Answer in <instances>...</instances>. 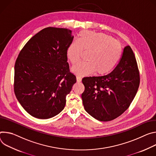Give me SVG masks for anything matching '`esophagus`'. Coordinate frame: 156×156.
<instances>
[{
	"label": "esophagus",
	"mask_w": 156,
	"mask_h": 156,
	"mask_svg": "<svg viewBox=\"0 0 156 156\" xmlns=\"http://www.w3.org/2000/svg\"><path fill=\"white\" fill-rule=\"evenodd\" d=\"M76 79L77 82H80L82 81V78L80 76H76Z\"/></svg>",
	"instance_id": "1"
}]
</instances>
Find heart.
Segmentation results:
<instances>
[{"label":"heart","instance_id":"obj_1","mask_svg":"<svg viewBox=\"0 0 156 156\" xmlns=\"http://www.w3.org/2000/svg\"><path fill=\"white\" fill-rule=\"evenodd\" d=\"M120 43L107 34L82 31L78 40L73 41L68 46L67 58L73 64L79 62L83 52L89 53L88 62L80 63L72 69L78 76H86L95 72L100 76L111 72L122 55Z\"/></svg>","mask_w":156,"mask_h":156}]
</instances>
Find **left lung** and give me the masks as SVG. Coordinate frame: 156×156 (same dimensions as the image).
I'll return each mask as SVG.
<instances>
[{"label": "left lung", "mask_w": 156, "mask_h": 156, "mask_svg": "<svg viewBox=\"0 0 156 156\" xmlns=\"http://www.w3.org/2000/svg\"><path fill=\"white\" fill-rule=\"evenodd\" d=\"M85 111L101 122H109L130 106L140 83V71L133 51L126 46L119 63L110 74L82 79Z\"/></svg>", "instance_id": "1"}]
</instances>
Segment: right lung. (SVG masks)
Wrapping results in <instances>:
<instances>
[{
    "mask_svg": "<svg viewBox=\"0 0 156 156\" xmlns=\"http://www.w3.org/2000/svg\"><path fill=\"white\" fill-rule=\"evenodd\" d=\"M73 38L71 30L47 27L20 51L15 64L14 92L32 116L48 119L64 109L66 95L76 82L66 55Z\"/></svg>",
    "mask_w": 156,
    "mask_h": 156,
    "instance_id": "1",
    "label": "right lung"
}]
</instances>
